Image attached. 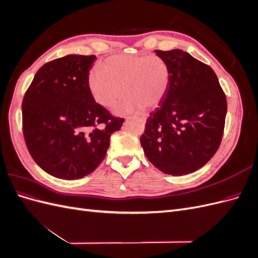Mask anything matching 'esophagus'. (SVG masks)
I'll list each match as a JSON object with an SVG mask.
<instances>
[{
  "instance_id": "esophagus-1",
  "label": "esophagus",
  "mask_w": 258,
  "mask_h": 258,
  "mask_svg": "<svg viewBox=\"0 0 258 258\" xmlns=\"http://www.w3.org/2000/svg\"><path fill=\"white\" fill-rule=\"evenodd\" d=\"M141 120H142V121H145V120H146V117H145V116H142V117H141Z\"/></svg>"
}]
</instances>
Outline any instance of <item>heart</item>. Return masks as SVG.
I'll use <instances>...</instances> for the list:
<instances>
[{
  "instance_id": "obj_1",
  "label": "heart",
  "mask_w": 258,
  "mask_h": 258,
  "mask_svg": "<svg viewBox=\"0 0 258 258\" xmlns=\"http://www.w3.org/2000/svg\"><path fill=\"white\" fill-rule=\"evenodd\" d=\"M169 80L167 62L158 56L116 54L107 58L101 70H91L88 88L96 102L104 107H112L121 93H126L117 112L130 113L157 106L167 91Z\"/></svg>"
}]
</instances>
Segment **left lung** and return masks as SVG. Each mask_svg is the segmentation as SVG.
<instances>
[{"instance_id":"left-lung-1","label":"left lung","mask_w":258,"mask_h":258,"mask_svg":"<svg viewBox=\"0 0 258 258\" xmlns=\"http://www.w3.org/2000/svg\"><path fill=\"white\" fill-rule=\"evenodd\" d=\"M167 62L170 80L159 106L141 137L147 159L166 174L197 171L221 144L227 102L209 66L181 49L156 50Z\"/></svg>"}]
</instances>
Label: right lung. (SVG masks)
Masks as SVG:
<instances>
[{
    "instance_id": "obj_1",
    "label": "right lung",
    "mask_w": 258,
    "mask_h": 258,
    "mask_svg": "<svg viewBox=\"0 0 258 258\" xmlns=\"http://www.w3.org/2000/svg\"><path fill=\"white\" fill-rule=\"evenodd\" d=\"M96 59L69 54L48 62L23 98L27 147L37 165L54 177L77 179L95 171L112 134L124 120L113 117L91 96L88 75Z\"/></svg>"
}]
</instances>
